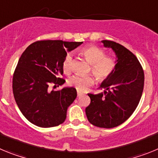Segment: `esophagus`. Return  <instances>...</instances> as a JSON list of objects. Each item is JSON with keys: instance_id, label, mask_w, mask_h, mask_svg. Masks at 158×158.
Listing matches in <instances>:
<instances>
[{"instance_id": "34e87169", "label": "esophagus", "mask_w": 158, "mask_h": 158, "mask_svg": "<svg viewBox=\"0 0 158 158\" xmlns=\"http://www.w3.org/2000/svg\"><path fill=\"white\" fill-rule=\"evenodd\" d=\"M81 95H82L81 93H80V92H77V97H80Z\"/></svg>"}]
</instances>
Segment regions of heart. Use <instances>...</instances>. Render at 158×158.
<instances>
[{
  "label": "heart",
  "instance_id": "obj_1",
  "mask_svg": "<svg viewBox=\"0 0 158 158\" xmlns=\"http://www.w3.org/2000/svg\"><path fill=\"white\" fill-rule=\"evenodd\" d=\"M81 56L90 63L89 71L93 73L98 82H104L112 75L116 67L115 58L109 55H105L103 49L94 45H89L81 51ZM62 67L65 73H69L72 70L73 57L67 54L62 61ZM69 85L74 87L79 92L85 91L88 87L93 85L94 78L92 75L80 76L75 75L69 78Z\"/></svg>",
  "mask_w": 158,
  "mask_h": 158
}]
</instances>
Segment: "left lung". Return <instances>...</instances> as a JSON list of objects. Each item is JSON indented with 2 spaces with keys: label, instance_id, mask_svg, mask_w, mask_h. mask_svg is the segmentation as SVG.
Instances as JSON below:
<instances>
[{
  "label": "left lung",
  "instance_id": "8db88e82",
  "mask_svg": "<svg viewBox=\"0 0 158 158\" xmlns=\"http://www.w3.org/2000/svg\"><path fill=\"white\" fill-rule=\"evenodd\" d=\"M116 54V67L111 77L102 82L104 93H89L91 99L85 108L88 120L98 127L112 128L130 118L139 105L144 87V71L133 53L123 46L103 40Z\"/></svg>",
  "mask_w": 158,
  "mask_h": 158
}]
</instances>
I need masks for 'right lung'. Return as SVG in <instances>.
I'll use <instances>...</instances> for the list:
<instances>
[{
  "instance_id": "add662e5",
  "label": "right lung",
  "mask_w": 158,
  "mask_h": 158,
  "mask_svg": "<svg viewBox=\"0 0 158 158\" xmlns=\"http://www.w3.org/2000/svg\"><path fill=\"white\" fill-rule=\"evenodd\" d=\"M82 42L40 40L31 43L18 61L12 77L14 98L29 122L40 127H53L66 118L67 108L77 97L74 88L51 91L50 86L62 85L65 81L62 61Z\"/></svg>"
}]
</instances>
